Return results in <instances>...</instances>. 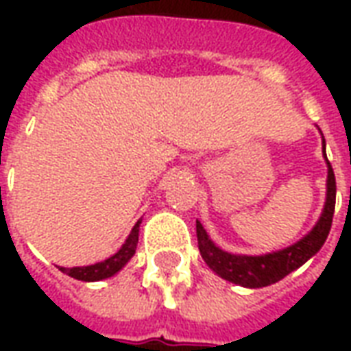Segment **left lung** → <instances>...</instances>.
Returning <instances> with one entry per match:
<instances>
[{"label": "left lung", "instance_id": "8db88e82", "mask_svg": "<svg viewBox=\"0 0 351 351\" xmlns=\"http://www.w3.org/2000/svg\"><path fill=\"white\" fill-rule=\"evenodd\" d=\"M322 150H324L325 163H327V193H325V205L316 226L310 229L306 235L299 239L297 243L282 248V250L269 252L261 256H244V254H231L221 250L220 246L210 241V237L197 220V244L201 258L213 269L220 278L233 282L243 287H265L276 284L278 280L287 276L289 272L299 269L312 256H316L319 248L324 246L325 239L331 231L332 214H335V199H337V182L335 173L327 154H325V138L322 135Z\"/></svg>", "mask_w": 351, "mask_h": 351}]
</instances>
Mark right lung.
<instances>
[{
	"label": "right lung",
	"mask_w": 351,
	"mask_h": 351,
	"mask_svg": "<svg viewBox=\"0 0 351 351\" xmlns=\"http://www.w3.org/2000/svg\"><path fill=\"white\" fill-rule=\"evenodd\" d=\"M138 228H141V220L133 226L130 237L125 239V243L122 244V248L116 252L114 256H110L105 261L99 263L86 265V267H60V271L65 272L67 276H71L75 280H82V282H99V280L110 278L114 276L116 272H120L125 267V263L135 256L138 243Z\"/></svg>",
	"instance_id": "add662e5"
}]
</instances>
